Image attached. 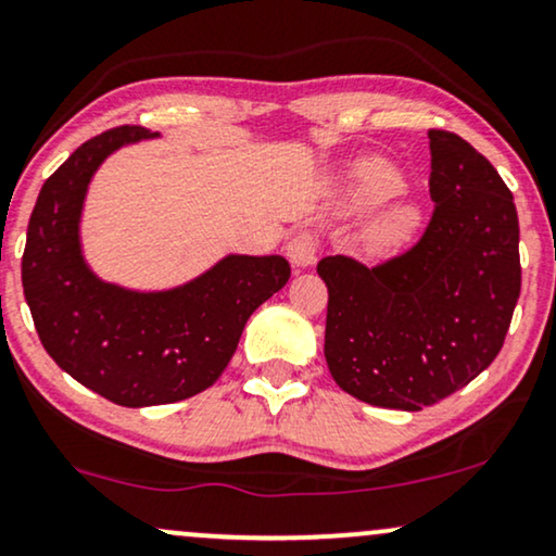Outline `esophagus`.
<instances>
[{"mask_svg": "<svg viewBox=\"0 0 556 556\" xmlns=\"http://www.w3.org/2000/svg\"><path fill=\"white\" fill-rule=\"evenodd\" d=\"M316 237L312 232H299L295 237H291L286 244L288 252V261H291L295 268H308L316 261Z\"/></svg>", "mask_w": 556, "mask_h": 556, "instance_id": "1", "label": "esophagus"}]
</instances>
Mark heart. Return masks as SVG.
<instances>
[{
    "mask_svg": "<svg viewBox=\"0 0 556 556\" xmlns=\"http://www.w3.org/2000/svg\"><path fill=\"white\" fill-rule=\"evenodd\" d=\"M403 189H406V178L393 163L383 161V157H367L350 173L348 201L355 208L378 206L388 199L399 197ZM419 229L421 208L410 204V201H403V204H395L375 216L365 229L363 244L370 255L388 257L408 248L414 237L419 235Z\"/></svg>",
    "mask_w": 556,
    "mask_h": 556,
    "instance_id": "heart-1",
    "label": "heart"
}]
</instances>
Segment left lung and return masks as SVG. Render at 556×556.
I'll list each match as a JSON object with an SVG mask.
<instances>
[{
	"label": "left lung",
	"mask_w": 556,
	"mask_h": 556,
	"mask_svg": "<svg viewBox=\"0 0 556 556\" xmlns=\"http://www.w3.org/2000/svg\"><path fill=\"white\" fill-rule=\"evenodd\" d=\"M434 214L408 252L383 265L331 255L324 357L344 393L421 410L498 357L518 293V214L498 170L470 142L429 129Z\"/></svg>",
	"instance_id": "8db88e82"
}]
</instances>
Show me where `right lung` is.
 <instances>
[{
	"label": "right lung",
	"instance_id": "obj_1",
	"mask_svg": "<svg viewBox=\"0 0 556 556\" xmlns=\"http://www.w3.org/2000/svg\"><path fill=\"white\" fill-rule=\"evenodd\" d=\"M153 137L146 127H114L84 142L42 184L23 255L25 301L42 348L71 378L127 408L214 386L252 312L291 278L280 255H225L165 291H135L89 268L81 214L93 173L119 148Z\"/></svg>",
	"mask_w": 556,
	"mask_h": 556
}]
</instances>
